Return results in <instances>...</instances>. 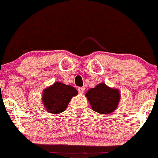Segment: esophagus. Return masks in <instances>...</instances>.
Wrapping results in <instances>:
<instances>
[{"label": "esophagus", "instance_id": "esophagus-1", "mask_svg": "<svg viewBox=\"0 0 158 158\" xmlns=\"http://www.w3.org/2000/svg\"><path fill=\"white\" fill-rule=\"evenodd\" d=\"M85 91V88L84 87H78V92L80 94H84Z\"/></svg>", "mask_w": 158, "mask_h": 158}]
</instances>
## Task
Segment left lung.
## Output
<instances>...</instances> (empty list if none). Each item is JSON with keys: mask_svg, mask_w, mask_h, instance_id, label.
Masks as SVG:
<instances>
[{"mask_svg": "<svg viewBox=\"0 0 158 158\" xmlns=\"http://www.w3.org/2000/svg\"><path fill=\"white\" fill-rule=\"evenodd\" d=\"M85 96L92 110L100 114L113 113L121 99L119 90L110 87L105 83H100L94 88L89 89Z\"/></svg>", "mask_w": 158, "mask_h": 158, "instance_id": "1", "label": "left lung"}]
</instances>
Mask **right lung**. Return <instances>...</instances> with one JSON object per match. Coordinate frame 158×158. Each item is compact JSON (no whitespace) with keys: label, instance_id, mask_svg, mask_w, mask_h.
I'll list each match as a JSON object with an SVG mask.
<instances>
[{"label":"right lung","instance_id":"1","mask_svg":"<svg viewBox=\"0 0 158 158\" xmlns=\"http://www.w3.org/2000/svg\"><path fill=\"white\" fill-rule=\"evenodd\" d=\"M77 94V90L74 87L57 81L44 89L42 102L48 113L58 114L67 109L72 97Z\"/></svg>","mask_w":158,"mask_h":158}]
</instances>
